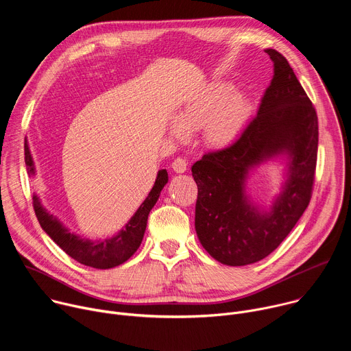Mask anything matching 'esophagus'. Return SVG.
Wrapping results in <instances>:
<instances>
[{"label":"esophagus","mask_w":351,"mask_h":351,"mask_svg":"<svg viewBox=\"0 0 351 351\" xmlns=\"http://www.w3.org/2000/svg\"><path fill=\"white\" fill-rule=\"evenodd\" d=\"M172 168H173V171H175V172H178V173H183V172H186V169H187V162H186V160H184V158L178 157V158H175V160H173V162H172Z\"/></svg>","instance_id":"1"}]
</instances>
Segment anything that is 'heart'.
<instances>
[{
	"mask_svg": "<svg viewBox=\"0 0 351 351\" xmlns=\"http://www.w3.org/2000/svg\"><path fill=\"white\" fill-rule=\"evenodd\" d=\"M252 101L226 82H215L191 94L178 112V122L172 123V133L202 129V140L211 148H223L234 141L250 115Z\"/></svg>",
	"mask_w": 351,
	"mask_h": 351,
	"instance_id": "heart-1",
	"label": "heart"
}]
</instances>
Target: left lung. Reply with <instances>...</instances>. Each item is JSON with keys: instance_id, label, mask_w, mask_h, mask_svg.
Listing matches in <instances>:
<instances>
[{"instance_id": "obj_1", "label": "left lung", "mask_w": 351, "mask_h": 351, "mask_svg": "<svg viewBox=\"0 0 351 351\" xmlns=\"http://www.w3.org/2000/svg\"><path fill=\"white\" fill-rule=\"evenodd\" d=\"M265 53L274 77L257 115L234 143L191 167L197 236L211 257L230 267L254 264L278 248L308 207L315 179L317 111L287 60L272 48ZM280 152L292 157L291 176L271 213L263 215L247 202L243 182L250 169Z\"/></svg>"}]
</instances>
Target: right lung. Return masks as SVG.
Returning <instances> with one entry per match:
<instances>
[{"instance_id":"add662e5","label":"right lung","mask_w":351,"mask_h":351,"mask_svg":"<svg viewBox=\"0 0 351 351\" xmlns=\"http://www.w3.org/2000/svg\"><path fill=\"white\" fill-rule=\"evenodd\" d=\"M25 162L27 165L29 175L30 176L34 175L33 160L26 143H25ZM167 183H168L167 171L165 169L158 171L157 179L152 191L148 193L147 198L138 207L136 214L132 217V219L126 223V226L117 236L111 239L98 240V241L82 239L80 236L71 233L66 228H64L57 221L56 217L48 214L43 208L37 195H33V208L43 230L51 237L69 257H72L73 260H76L83 265H87L95 269H108V268H114L123 264L136 253V250L140 247V243L145 232L148 214L156 206L160 193Z\"/></svg>"}]
</instances>
